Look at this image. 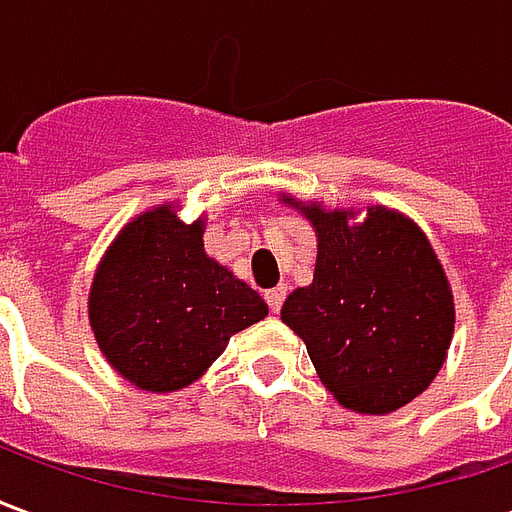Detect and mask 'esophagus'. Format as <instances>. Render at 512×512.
Returning <instances> with one entry per match:
<instances>
[{"label":"esophagus","mask_w":512,"mask_h":512,"mask_svg":"<svg viewBox=\"0 0 512 512\" xmlns=\"http://www.w3.org/2000/svg\"><path fill=\"white\" fill-rule=\"evenodd\" d=\"M285 296H288V288H285V285H277V288L266 290V301H268V307H271V312H279Z\"/></svg>","instance_id":"1"}]
</instances>
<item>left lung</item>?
Wrapping results in <instances>:
<instances>
[{"label":"left lung","instance_id":"8db88e82","mask_svg":"<svg viewBox=\"0 0 512 512\" xmlns=\"http://www.w3.org/2000/svg\"><path fill=\"white\" fill-rule=\"evenodd\" d=\"M279 200L312 224V282L282 304L321 384L356 414H392L422 395L455 334L450 279L428 235L406 213L367 205L326 208L290 194Z\"/></svg>","mask_w":512,"mask_h":512}]
</instances>
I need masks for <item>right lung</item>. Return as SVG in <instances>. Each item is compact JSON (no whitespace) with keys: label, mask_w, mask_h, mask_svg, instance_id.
<instances>
[{"label":"right lung","mask_w":512,"mask_h":512,"mask_svg":"<svg viewBox=\"0 0 512 512\" xmlns=\"http://www.w3.org/2000/svg\"><path fill=\"white\" fill-rule=\"evenodd\" d=\"M205 216L186 224L175 202L134 216L95 268L87 318L117 376L142 392L186 389L230 337L263 321L268 304L205 252Z\"/></svg>","instance_id":"add662e5"}]
</instances>
